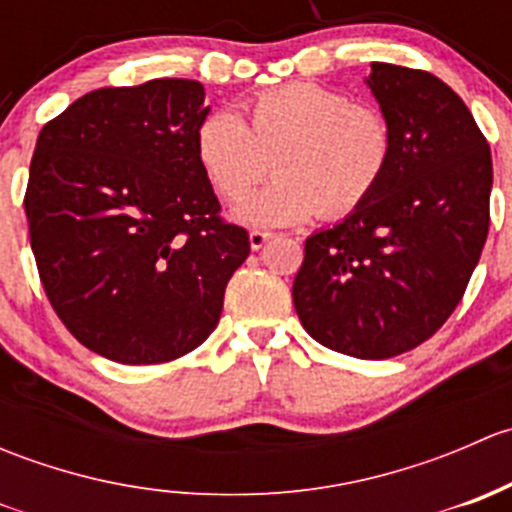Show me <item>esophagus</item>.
Here are the masks:
<instances>
[{
  "mask_svg": "<svg viewBox=\"0 0 512 512\" xmlns=\"http://www.w3.org/2000/svg\"><path fill=\"white\" fill-rule=\"evenodd\" d=\"M272 232H267V230H252L250 232V245H252V250H262V247L267 245V242L272 240Z\"/></svg>",
  "mask_w": 512,
  "mask_h": 512,
  "instance_id": "1",
  "label": "esophagus"
}]
</instances>
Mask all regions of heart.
Here are the masks:
<instances>
[{
    "label": "heart",
    "mask_w": 512,
    "mask_h": 512,
    "mask_svg": "<svg viewBox=\"0 0 512 512\" xmlns=\"http://www.w3.org/2000/svg\"><path fill=\"white\" fill-rule=\"evenodd\" d=\"M195 153L215 193L240 200L267 173L270 185L237 205L252 225H294L354 213L374 195L394 158L389 116L371 103L319 84L262 91L245 106V121L215 111L195 133Z\"/></svg>",
    "instance_id": "heart-1"
}]
</instances>
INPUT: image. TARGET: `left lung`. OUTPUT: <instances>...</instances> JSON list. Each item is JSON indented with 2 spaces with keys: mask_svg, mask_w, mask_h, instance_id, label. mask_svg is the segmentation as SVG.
<instances>
[{
  "mask_svg": "<svg viewBox=\"0 0 512 512\" xmlns=\"http://www.w3.org/2000/svg\"><path fill=\"white\" fill-rule=\"evenodd\" d=\"M394 128L379 188L304 242L292 285L309 337L356 359L411 352L466 294L490 225L493 160L461 96L421 69L371 64Z\"/></svg>",
  "mask_w": 512,
  "mask_h": 512,
  "instance_id": "1",
  "label": "left lung"
}]
</instances>
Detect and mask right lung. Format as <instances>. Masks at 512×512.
Instances as JSON below:
<instances>
[{
  "mask_svg": "<svg viewBox=\"0 0 512 512\" xmlns=\"http://www.w3.org/2000/svg\"><path fill=\"white\" fill-rule=\"evenodd\" d=\"M203 101L188 79L108 86L36 138L24 210L41 287L76 342L118 364L200 347L250 255L198 163Z\"/></svg>",
  "mask_w": 512,
  "mask_h": 512,
  "instance_id": "right-lung-1",
  "label": "right lung"
}]
</instances>
